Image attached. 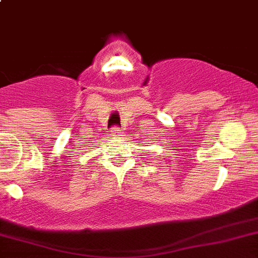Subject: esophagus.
Listing matches in <instances>:
<instances>
[{
  "label": "esophagus",
  "instance_id": "34e87169",
  "mask_svg": "<svg viewBox=\"0 0 258 258\" xmlns=\"http://www.w3.org/2000/svg\"><path fill=\"white\" fill-rule=\"evenodd\" d=\"M112 136H113V137H120V136H121L120 127L114 126L113 129H112Z\"/></svg>",
  "mask_w": 258,
  "mask_h": 258
}]
</instances>
